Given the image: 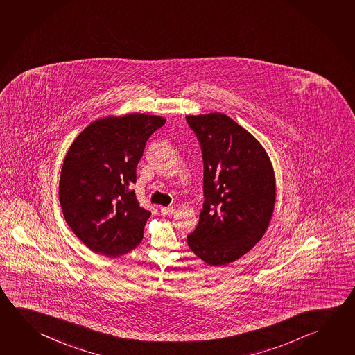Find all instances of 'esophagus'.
I'll use <instances>...</instances> for the list:
<instances>
[{
  "mask_svg": "<svg viewBox=\"0 0 355 355\" xmlns=\"http://www.w3.org/2000/svg\"><path fill=\"white\" fill-rule=\"evenodd\" d=\"M175 208L173 207H162L161 208V213L164 214V216H171V214H173L175 213Z\"/></svg>",
  "mask_w": 355,
  "mask_h": 355,
  "instance_id": "esophagus-1",
  "label": "esophagus"
}]
</instances>
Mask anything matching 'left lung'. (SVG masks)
<instances>
[{
  "instance_id": "1",
  "label": "left lung",
  "mask_w": 355,
  "mask_h": 355,
  "mask_svg": "<svg viewBox=\"0 0 355 355\" xmlns=\"http://www.w3.org/2000/svg\"><path fill=\"white\" fill-rule=\"evenodd\" d=\"M186 119L205 164V203L188 245L207 264L225 266L248 253L267 230L275 205L273 166L263 146L223 113Z\"/></svg>"
}]
</instances>
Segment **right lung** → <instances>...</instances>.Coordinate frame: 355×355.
<instances>
[{
	"mask_svg": "<svg viewBox=\"0 0 355 355\" xmlns=\"http://www.w3.org/2000/svg\"><path fill=\"white\" fill-rule=\"evenodd\" d=\"M166 119L110 116L87 125L71 144L60 177V203L69 228L94 253L116 258L137 247L150 211L131 189L144 146Z\"/></svg>",
	"mask_w": 355,
	"mask_h": 355,
	"instance_id": "1",
	"label": "right lung"
}]
</instances>
